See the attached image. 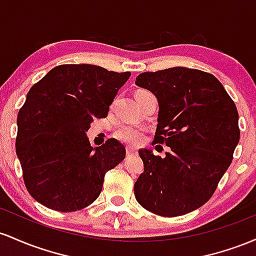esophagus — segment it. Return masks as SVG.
I'll return each instance as SVG.
<instances>
[{
	"instance_id": "34e87169",
	"label": "esophagus",
	"mask_w": 256,
	"mask_h": 256,
	"mask_svg": "<svg viewBox=\"0 0 256 256\" xmlns=\"http://www.w3.org/2000/svg\"><path fill=\"white\" fill-rule=\"evenodd\" d=\"M126 151H127L128 154H136V146H127V148H126Z\"/></svg>"
}]
</instances>
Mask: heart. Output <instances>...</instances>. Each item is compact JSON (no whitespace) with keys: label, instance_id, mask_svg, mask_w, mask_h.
Here are the masks:
<instances>
[{"label":"heart","instance_id":"obj_1","mask_svg":"<svg viewBox=\"0 0 256 256\" xmlns=\"http://www.w3.org/2000/svg\"><path fill=\"white\" fill-rule=\"evenodd\" d=\"M114 136L123 142L136 144L142 139V130L139 128L130 127V126H124L114 132Z\"/></svg>","mask_w":256,"mask_h":256}]
</instances>
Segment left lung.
I'll list each match as a JSON object with an SVG mask.
<instances>
[{
    "mask_svg": "<svg viewBox=\"0 0 256 256\" xmlns=\"http://www.w3.org/2000/svg\"><path fill=\"white\" fill-rule=\"evenodd\" d=\"M136 84L158 99L154 142L170 148L163 158L139 150L138 203L160 216L190 213L210 200L231 164L240 134L236 105L216 77L196 68L142 72Z\"/></svg>",
    "mask_w": 256,
    "mask_h": 256,
    "instance_id": "left-lung-1",
    "label": "left lung"
}]
</instances>
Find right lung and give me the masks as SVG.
Segmentation results:
<instances>
[{"instance_id": "obj_1", "label": "right lung", "mask_w": 256, "mask_h": 256, "mask_svg": "<svg viewBox=\"0 0 256 256\" xmlns=\"http://www.w3.org/2000/svg\"><path fill=\"white\" fill-rule=\"evenodd\" d=\"M130 72L90 64L59 65L28 90L16 124V156L26 190L56 212L81 210L99 197L106 172L120 164L126 148L108 139L93 148L86 132L108 116Z\"/></svg>"}]
</instances>
